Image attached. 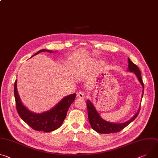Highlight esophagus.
<instances>
[{"mask_svg": "<svg viewBox=\"0 0 158 158\" xmlns=\"http://www.w3.org/2000/svg\"><path fill=\"white\" fill-rule=\"evenodd\" d=\"M77 97L79 98H81V99H84V92H82V91H80L79 93H78L77 94Z\"/></svg>", "mask_w": 158, "mask_h": 158, "instance_id": "esophagus-1", "label": "esophagus"}]
</instances>
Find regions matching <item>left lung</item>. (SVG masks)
Here are the masks:
<instances>
[{"mask_svg":"<svg viewBox=\"0 0 158 158\" xmlns=\"http://www.w3.org/2000/svg\"><path fill=\"white\" fill-rule=\"evenodd\" d=\"M128 68L127 70L129 72H131V73H134L135 74L139 82L141 84L142 86L143 90L141 96L142 98L143 94H144V84H143V81L141 77V73L138 67L135 64H134L129 58H128ZM87 108L88 113V119L90 125L93 130L100 134H111L121 131L122 129L126 127L128 124H130L132 121H134L136 118L140 111L139 106L137 112L127 122H125L124 123H113L105 120L100 117L99 113L96 111L94 105L89 99L87 100Z\"/></svg>","mask_w":158,"mask_h":158,"instance_id":"1","label":"left lung"}]
</instances>
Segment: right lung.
<instances>
[{"label":"right lung","mask_w":158,"mask_h":158,"mask_svg":"<svg viewBox=\"0 0 158 158\" xmlns=\"http://www.w3.org/2000/svg\"><path fill=\"white\" fill-rule=\"evenodd\" d=\"M43 52L53 53V51L43 49L33 56ZM14 94L16 100V109L21 119L34 130L45 132L53 131L62 125L67 111L71 104L74 102L76 95L75 93L69 94L61 99V101L52 109L43 113H36L28 110L23 104L17 89V81L14 83Z\"/></svg>","instance_id":"1"}]
</instances>
